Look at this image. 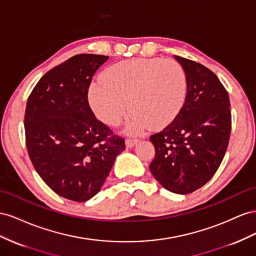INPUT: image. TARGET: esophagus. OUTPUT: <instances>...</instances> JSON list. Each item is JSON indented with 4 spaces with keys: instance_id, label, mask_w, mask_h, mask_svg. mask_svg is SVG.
Masks as SVG:
<instances>
[{
    "instance_id": "1",
    "label": "esophagus",
    "mask_w": 256,
    "mask_h": 256,
    "mask_svg": "<svg viewBox=\"0 0 256 256\" xmlns=\"http://www.w3.org/2000/svg\"><path fill=\"white\" fill-rule=\"evenodd\" d=\"M137 142H138L137 140H126V146L128 148H133Z\"/></svg>"
}]
</instances>
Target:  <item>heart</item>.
Segmentation results:
<instances>
[{
    "label": "heart",
    "instance_id": "1",
    "mask_svg": "<svg viewBox=\"0 0 256 256\" xmlns=\"http://www.w3.org/2000/svg\"><path fill=\"white\" fill-rule=\"evenodd\" d=\"M186 91L182 65L154 58L114 64L90 86L88 98L94 114L107 126H118L130 110L126 132L138 134L148 126L160 128L172 123L184 105Z\"/></svg>",
    "mask_w": 256,
    "mask_h": 256
}]
</instances>
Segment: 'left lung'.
<instances>
[{
    "label": "left lung",
    "instance_id": "8db88e82",
    "mask_svg": "<svg viewBox=\"0 0 256 256\" xmlns=\"http://www.w3.org/2000/svg\"><path fill=\"white\" fill-rule=\"evenodd\" d=\"M174 58L186 74V98L177 118L150 137L156 156L149 168L166 190L188 194L206 184L222 162L232 130L230 103L214 72Z\"/></svg>",
    "mask_w": 256,
    "mask_h": 256
}]
</instances>
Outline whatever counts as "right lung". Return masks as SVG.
<instances>
[{"mask_svg": "<svg viewBox=\"0 0 256 256\" xmlns=\"http://www.w3.org/2000/svg\"><path fill=\"white\" fill-rule=\"evenodd\" d=\"M107 60L91 54L70 58L40 78L26 102V142L34 168L54 192L74 202L100 192L126 149L88 102L94 72Z\"/></svg>", "mask_w": 256, "mask_h": 256, "instance_id": "obj_1", "label": "right lung"}]
</instances>
